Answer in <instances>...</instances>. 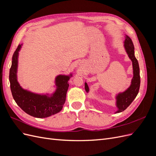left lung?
I'll return each instance as SVG.
<instances>
[{
	"mask_svg": "<svg viewBox=\"0 0 156 156\" xmlns=\"http://www.w3.org/2000/svg\"><path fill=\"white\" fill-rule=\"evenodd\" d=\"M124 48L129 58L132 61L133 70V77L131 80L130 87L126 91L118 94L116 96V105L118 108V111L116 113H119L126 110L131 103L134 100V99L137 96L140 88V72L139 66L138 61L135 56L134 45L130 37L126 35L124 41ZM85 90L88 92L89 88L87 83L84 84Z\"/></svg>",
	"mask_w": 156,
	"mask_h": 156,
	"instance_id": "obj_1",
	"label": "left lung"
}]
</instances>
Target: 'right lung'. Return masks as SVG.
Masks as SVG:
<instances>
[{
	"label": "right lung",
	"mask_w": 156,
	"mask_h": 156,
	"mask_svg": "<svg viewBox=\"0 0 156 156\" xmlns=\"http://www.w3.org/2000/svg\"><path fill=\"white\" fill-rule=\"evenodd\" d=\"M21 45H19L12 56V66L9 79L12 96L18 106L28 115L36 118H46L59 112L62 109L69 87L68 81L72 76L59 75L55 78L56 89L51 96L41 95L24 90L17 79L19 51Z\"/></svg>",
	"instance_id": "right-lung-1"
}]
</instances>
